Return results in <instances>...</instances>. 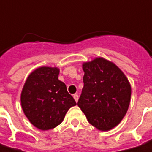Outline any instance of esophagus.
<instances>
[{
    "instance_id": "esophagus-1",
    "label": "esophagus",
    "mask_w": 152,
    "mask_h": 152,
    "mask_svg": "<svg viewBox=\"0 0 152 152\" xmlns=\"http://www.w3.org/2000/svg\"><path fill=\"white\" fill-rule=\"evenodd\" d=\"M73 98H74V99L76 100V102H77V101H78V99H79V96H78V94H75L73 95Z\"/></svg>"
}]
</instances>
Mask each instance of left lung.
Wrapping results in <instances>:
<instances>
[{"mask_svg": "<svg viewBox=\"0 0 152 152\" xmlns=\"http://www.w3.org/2000/svg\"><path fill=\"white\" fill-rule=\"evenodd\" d=\"M83 69L84 86L77 104L90 124L101 131L110 130L129 109V80L115 64L103 58L84 63Z\"/></svg>", "mask_w": 152, "mask_h": 152, "instance_id": "8db88e82", "label": "left lung"}]
</instances>
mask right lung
<instances>
[{"mask_svg": "<svg viewBox=\"0 0 152 152\" xmlns=\"http://www.w3.org/2000/svg\"><path fill=\"white\" fill-rule=\"evenodd\" d=\"M59 69L43 66L28 76L21 93L24 115L41 130L54 129L63 122L68 110L76 105L65 84L58 80Z\"/></svg>", "mask_w": 152, "mask_h": 152, "instance_id": "1", "label": "right lung"}]
</instances>
